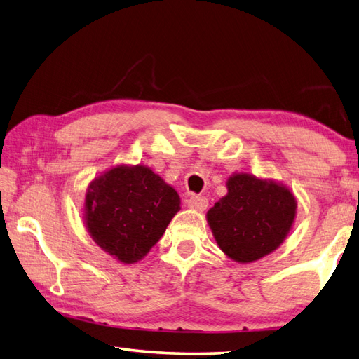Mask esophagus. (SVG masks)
I'll list each match as a JSON object with an SVG mask.
<instances>
[{
	"instance_id": "esophagus-1",
	"label": "esophagus",
	"mask_w": 359,
	"mask_h": 359,
	"mask_svg": "<svg viewBox=\"0 0 359 359\" xmlns=\"http://www.w3.org/2000/svg\"><path fill=\"white\" fill-rule=\"evenodd\" d=\"M208 207V199L207 197H201V196H191L188 199V208L196 210V211H203Z\"/></svg>"
}]
</instances>
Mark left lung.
<instances>
[{"instance_id": "8db88e82", "label": "left lung", "mask_w": 359, "mask_h": 359, "mask_svg": "<svg viewBox=\"0 0 359 359\" xmlns=\"http://www.w3.org/2000/svg\"><path fill=\"white\" fill-rule=\"evenodd\" d=\"M228 193L207 212L219 248L234 262L250 264L279 248L296 219V197L287 185L248 172L226 179Z\"/></svg>"}]
</instances>
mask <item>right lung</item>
<instances>
[{
	"instance_id": "obj_1",
	"label": "right lung",
	"mask_w": 359,
	"mask_h": 359,
	"mask_svg": "<svg viewBox=\"0 0 359 359\" xmlns=\"http://www.w3.org/2000/svg\"><path fill=\"white\" fill-rule=\"evenodd\" d=\"M180 211V197L143 165H116L90 180L83 219L90 238L121 264H135Z\"/></svg>"
}]
</instances>
